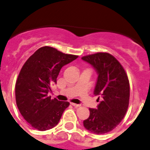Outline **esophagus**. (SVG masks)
I'll list each match as a JSON object with an SVG mask.
<instances>
[{"mask_svg":"<svg viewBox=\"0 0 150 150\" xmlns=\"http://www.w3.org/2000/svg\"><path fill=\"white\" fill-rule=\"evenodd\" d=\"M71 104L72 105V106H73V107H81V104H78V103H71Z\"/></svg>","mask_w":150,"mask_h":150,"instance_id":"1","label":"esophagus"}]
</instances>
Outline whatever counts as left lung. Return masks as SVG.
<instances>
[{
    "mask_svg": "<svg viewBox=\"0 0 150 150\" xmlns=\"http://www.w3.org/2000/svg\"><path fill=\"white\" fill-rule=\"evenodd\" d=\"M81 58L96 69L98 78L94 95L102 99L97 109H89L90 114L83 121V127L97 135L107 133L121 123L128 109V77L121 64L109 53L98 52Z\"/></svg>",
    "mask_w": 150,
    "mask_h": 150,
    "instance_id": "left-lung-1",
    "label": "left lung"
}]
</instances>
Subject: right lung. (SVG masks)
Returning <instances> with one entry per match:
<instances>
[{
    "label": "right lung",
    "mask_w": 150,
    "mask_h": 150,
    "mask_svg": "<svg viewBox=\"0 0 150 150\" xmlns=\"http://www.w3.org/2000/svg\"><path fill=\"white\" fill-rule=\"evenodd\" d=\"M78 57L43 47L23 64L15 84V99L21 115L33 128L45 131L58 124L69 103L47 95L61 68Z\"/></svg>",
    "instance_id": "right-lung-1"
}]
</instances>
